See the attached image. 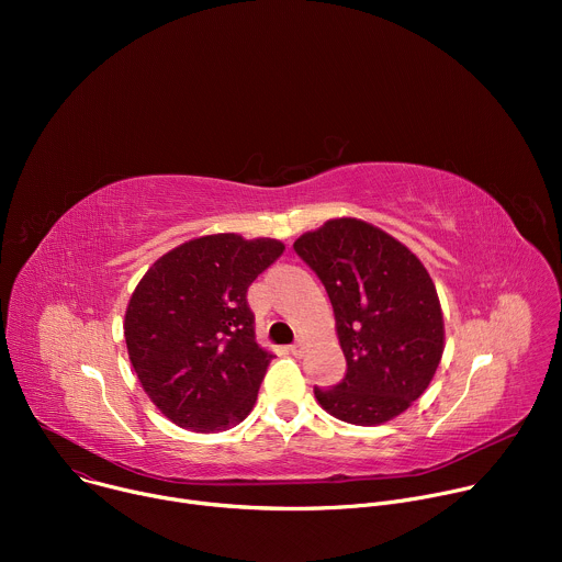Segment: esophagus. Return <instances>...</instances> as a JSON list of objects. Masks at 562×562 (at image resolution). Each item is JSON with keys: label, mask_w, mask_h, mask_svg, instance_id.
Wrapping results in <instances>:
<instances>
[{"label": "esophagus", "mask_w": 562, "mask_h": 562, "mask_svg": "<svg viewBox=\"0 0 562 562\" xmlns=\"http://www.w3.org/2000/svg\"><path fill=\"white\" fill-rule=\"evenodd\" d=\"M289 353H291V356H295V358H300V356L304 353V347H302L300 342H297V345H291V347H289Z\"/></svg>", "instance_id": "34e87169"}]
</instances>
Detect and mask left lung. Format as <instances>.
<instances>
[{"mask_svg":"<svg viewBox=\"0 0 562 562\" xmlns=\"http://www.w3.org/2000/svg\"><path fill=\"white\" fill-rule=\"evenodd\" d=\"M323 280L347 375L315 389L334 418L375 427L405 414L436 375L445 351V319L436 284L418 256L386 231L334 217L293 243Z\"/></svg>","mask_w":562,"mask_h":562,"instance_id":"obj_1","label":"left lung"}]
</instances>
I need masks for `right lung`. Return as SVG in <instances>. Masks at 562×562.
Masks as SVG:
<instances>
[{
	"mask_svg": "<svg viewBox=\"0 0 562 562\" xmlns=\"http://www.w3.org/2000/svg\"><path fill=\"white\" fill-rule=\"evenodd\" d=\"M282 251L273 237H193L157 258L131 293L128 360L178 427L215 434L251 414L273 353L256 342L247 289Z\"/></svg>",
	"mask_w": 562,
	"mask_h": 562,
	"instance_id": "obj_1",
	"label": "right lung"
}]
</instances>
